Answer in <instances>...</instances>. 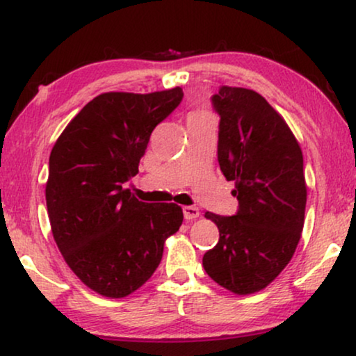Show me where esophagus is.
<instances>
[{"instance_id":"esophagus-1","label":"esophagus","mask_w":356,"mask_h":356,"mask_svg":"<svg viewBox=\"0 0 356 356\" xmlns=\"http://www.w3.org/2000/svg\"><path fill=\"white\" fill-rule=\"evenodd\" d=\"M183 213H184V218H186V220H196V218L199 217V209L194 206H186V207H183Z\"/></svg>"}]
</instances>
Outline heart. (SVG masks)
Here are the masks:
<instances>
[{"instance_id":"heart-1","label":"heart","mask_w":356,"mask_h":356,"mask_svg":"<svg viewBox=\"0 0 356 356\" xmlns=\"http://www.w3.org/2000/svg\"><path fill=\"white\" fill-rule=\"evenodd\" d=\"M201 115H206V113H202V111H197V113H193L191 116H201Z\"/></svg>"}]
</instances>
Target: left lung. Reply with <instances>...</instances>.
<instances>
[{"instance_id":"obj_1","label":"left lung","mask_w":356,"mask_h":356,"mask_svg":"<svg viewBox=\"0 0 356 356\" xmlns=\"http://www.w3.org/2000/svg\"><path fill=\"white\" fill-rule=\"evenodd\" d=\"M212 105L220 116L218 165L228 181H235L238 212H206L220 238L204 254L202 266L223 289L250 295L285 269L301 238L303 154L285 120L257 92L222 86Z\"/></svg>"}]
</instances>
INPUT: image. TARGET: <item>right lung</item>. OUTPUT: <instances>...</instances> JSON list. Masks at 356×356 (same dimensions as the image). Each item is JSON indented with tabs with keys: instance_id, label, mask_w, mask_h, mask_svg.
<instances>
[{
	"instance_id": "right-lung-1",
	"label": "right lung",
	"mask_w": 356,
	"mask_h": 356,
	"mask_svg": "<svg viewBox=\"0 0 356 356\" xmlns=\"http://www.w3.org/2000/svg\"><path fill=\"white\" fill-rule=\"evenodd\" d=\"M183 100V90L106 92L90 100L53 145L47 209L66 264L102 296L123 298L157 269L163 243L178 232L177 204L140 202L124 189L139 172L155 126Z\"/></svg>"
}]
</instances>
